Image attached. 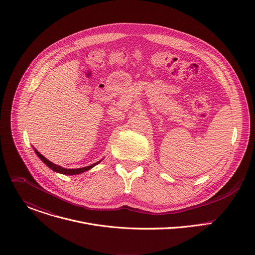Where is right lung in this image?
I'll list each match as a JSON object with an SVG mask.
<instances>
[{
	"label": "right lung",
	"instance_id": "obj_1",
	"mask_svg": "<svg viewBox=\"0 0 255 255\" xmlns=\"http://www.w3.org/2000/svg\"><path fill=\"white\" fill-rule=\"evenodd\" d=\"M34 151H35L36 154H37V156H38L50 169H52V170L55 171V172L61 173V174H68V175L80 174V173H82V172H85V171H87V170L93 168L95 165H97L98 163H100V162L102 161V159H101V160H99L98 162H96V163H94V164H91V165L85 166V167H81V168H64V167L59 166V165H57V164H54V163H52L51 161H49L48 159H46L39 151H37L35 148H34Z\"/></svg>",
	"mask_w": 255,
	"mask_h": 255
}]
</instances>
